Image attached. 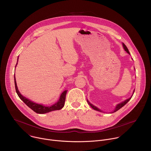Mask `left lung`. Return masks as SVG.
Segmentation results:
<instances>
[{
  "label": "left lung",
  "mask_w": 151,
  "mask_h": 151,
  "mask_svg": "<svg viewBox=\"0 0 151 151\" xmlns=\"http://www.w3.org/2000/svg\"><path fill=\"white\" fill-rule=\"evenodd\" d=\"M123 47H124V49L125 50V51H126L129 55H130V53H129V50H128V48H127V47H126V45L124 44V43H123ZM133 96V95H132ZM132 96L130 97V98H129V99H126V100H125L124 101H123V102H122V103H120V104H119L117 106H116V109H115V110H114V111H113V113H114V112H116V111H117V110H119V109H120L122 107H123L126 104H127V103H128V101H130V99L132 98ZM87 102L88 103V104L90 105V106L93 109V110H97V111H101V110H99L97 107H96L95 106H93L92 104H91L88 100H87Z\"/></svg>",
  "instance_id": "obj_1"
}]
</instances>
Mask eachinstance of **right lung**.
<instances>
[{
    "mask_svg": "<svg viewBox=\"0 0 151 151\" xmlns=\"http://www.w3.org/2000/svg\"><path fill=\"white\" fill-rule=\"evenodd\" d=\"M14 80H15V90H16V92H17L18 96L28 107H29L31 109H32L35 113H38V114H44V113H48L50 111H55V110H59L64 107L65 99H66V95L68 90L63 92V93L60 95L59 100L56 103H55V104H53V106H51L45 107L41 104L34 103L32 102L31 101H30V100H29L28 99H27V98H25L24 96H22L20 93V92H19V91L18 89L15 76H14Z\"/></svg>",
    "mask_w": 151,
    "mask_h": 151,
    "instance_id": "right-lung-1",
    "label": "right lung"
}]
</instances>
